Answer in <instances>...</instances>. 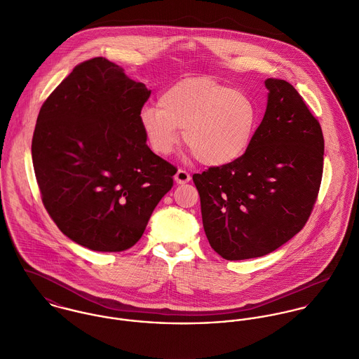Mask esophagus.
<instances>
[{
    "mask_svg": "<svg viewBox=\"0 0 359 359\" xmlns=\"http://www.w3.org/2000/svg\"><path fill=\"white\" fill-rule=\"evenodd\" d=\"M174 181L177 182V184H187V182H189L191 181V175L185 171V170H178L177 172H175V175H174Z\"/></svg>",
    "mask_w": 359,
    "mask_h": 359,
    "instance_id": "1",
    "label": "esophagus"
}]
</instances>
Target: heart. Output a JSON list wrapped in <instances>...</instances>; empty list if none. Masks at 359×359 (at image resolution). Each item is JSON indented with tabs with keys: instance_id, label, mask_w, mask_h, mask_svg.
<instances>
[{
	"instance_id": "heart-1",
	"label": "heart",
	"mask_w": 359,
	"mask_h": 359,
	"mask_svg": "<svg viewBox=\"0 0 359 359\" xmlns=\"http://www.w3.org/2000/svg\"><path fill=\"white\" fill-rule=\"evenodd\" d=\"M140 124L156 154H171L184 130L185 145L201 163L222 167L248 152L258 126V107L242 91L210 77H192L167 88L158 107H144Z\"/></svg>"
}]
</instances>
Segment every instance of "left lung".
I'll return each instance as SVG.
<instances>
[{
  "instance_id": "1",
  "label": "left lung",
  "mask_w": 359,
  "mask_h": 359,
  "mask_svg": "<svg viewBox=\"0 0 359 359\" xmlns=\"http://www.w3.org/2000/svg\"><path fill=\"white\" fill-rule=\"evenodd\" d=\"M265 114L239 160L194 174L205 236L225 259L262 257L307 222L323 171V135L302 95L266 79Z\"/></svg>"
}]
</instances>
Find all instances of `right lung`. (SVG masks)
<instances>
[{
	"label": "right lung",
	"mask_w": 359,
	"mask_h": 359,
	"mask_svg": "<svg viewBox=\"0 0 359 359\" xmlns=\"http://www.w3.org/2000/svg\"><path fill=\"white\" fill-rule=\"evenodd\" d=\"M151 97L124 69L77 65L43 103L32 141L41 199L57 228L94 252H123L142 236L177 168L147 145Z\"/></svg>",
	"instance_id": "add662e5"
}]
</instances>
